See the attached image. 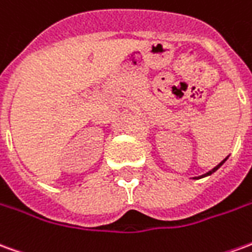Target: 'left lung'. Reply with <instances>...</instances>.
<instances>
[{"label":"left lung","instance_id":"1","mask_svg":"<svg viewBox=\"0 0 252 252\" xmlns=\"http://www.w3.org/2000/svg\"><path fill=\"white\" fill-rule=\"evenodd\" d=\"M225 161H226V158H225L224 161H221V162L218 163L217 166H216V168H213L212 170H209V172H207V173H205V175H202V176H198V177H193V179H202V177H206V176H210V175H213V173H214V172H216V170H217L218 168H220V166H221V165H222V163L225 162Z\"/></svg>","mask_w":252,"mask_h":252}]
</instances>
